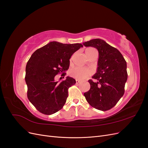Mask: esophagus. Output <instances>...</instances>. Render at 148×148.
Returning <instances> with one entry per match:
<instances>
[{"instance_id": "34e87169", "label": "esophagus", "mask_w": 148, "mask_h": 148, "mask_svg": "<svg viewBox=\"0 0 148 148\" xmlns=\"http://www.w3.org/2000/svg\"><path fill=\"white\" fill-rule=\"evenodd\" d=\"M80 82H80V81H79V80H78V79H76V83H77V84H78V83H79Z\"/></svg>"}]
</instances>
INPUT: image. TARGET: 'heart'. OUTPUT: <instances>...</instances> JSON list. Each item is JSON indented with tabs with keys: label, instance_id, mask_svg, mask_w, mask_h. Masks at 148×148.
I'll use <instances>...</instances> for the list:
<instances>
[{
	"label": "heart",
	"instance_id": "b5f03b06",
	"mask_svg": "<svg viewBox=\"0 0 148 148\" xmlns=\"http://www.w3.org/2000/svg\"><path fill=\"white\" fill-rule=\"evenodd\" d=\"M95 50V49L93 48H88L86 49L85 52H86V54L88 55L89 53ZM90 74H91V71L89 69L81 68V67H78V66L75 67V68L72 69L70 71V75L72 77L77 79H83L85 77H86L87 76L89 75Z\"/></svg>",
	"mask_w": 148,
	"mask_h": 148
}]
</instances>
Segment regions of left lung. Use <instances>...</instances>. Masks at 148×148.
Segmentation results:
<instances>
[{
	"instance_id": "left-lung-1",
	"label": "left lung",
	"mask_w": 148,
	"mask_h": 148,
	"mask_svg": "<svg viewBox=\"0 0 148 148\" xmlns=\"http://www.w3.org/2000/svg\"><path fill=\"white\" fill-rule=\"evenodd\" d=\"M86 47H93L99 52L96 73L89 79L90 89L84 93L86 101L92 107L106 111L114 107L125 92L128 74L127 62L122 53L104 40L94 39L84 42Z\"/></svg>"
}]
</instances>
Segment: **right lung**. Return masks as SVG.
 <instances>
[{
    "label": "right lung",
    "instance_id": "1",
    "mask_svg": "<svg viewBox=\"0 0 148 148\" xmlns=\"http://www.w3.org/2000/svg\"><path fill=\"white\" fill-rule=\"evenodd\" d=\"M82 44H62L52 41L37 49L26 66L25 82L27 96L36 109L51 115L60 110L68 97L69 88L76 83L67 77L61 82H56V75L66 74L73 53L82 47Z\"/></svg>",
    "mask_w": 148,
    "mask_h": 148
}]
</instances>
